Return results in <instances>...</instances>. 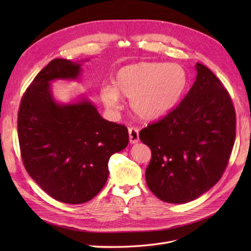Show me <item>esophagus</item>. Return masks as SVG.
<instances>
[{
    "label": "esophagus",
    "mask_w": 251,
    "mask_h": 251,
    "mask_svg": "<svg viewBox=\"0 0 251 251\" xmlns=\"http://www.w3.org/2000/svg\"><path fill=\"white\" fill-rule=\"evenodd\" d=\"M128 136H130L131 143H137L139 141V131L136 127L128 128Z\"/></svg>",
    "instance_id": "34e87169"
}]
</instances>
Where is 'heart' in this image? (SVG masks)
Wrapping results in <instances>:
<instances>
[{"instance_id":"b5f03b06","label":"heart","mask_w":251,"mask_h":251,"mask_svg":"<svg viewBox=\"0 0 251 251\" xmlns=\"http://www.w3.org/2000/svg\"><path fill=\"white\" fill-rule=\"evenodd\" d=\"M187 86L184 68L174 63L138 62L117 71L113 86L100 89V98L110 110L120 108L121 97L131 100L130 107L140 119H160L176 107Z\"/></svg>"}]
</instances>
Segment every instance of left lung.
<instances>
[{"label": "left lung", "mask_w": 251, "mask_h": 251, "mask_svg": "<svg viewBox=\"0 0 251 251\" xmlns=\"http://www.w3.org/2000/svg\"><path fill=\"white\" fill-rule=\"evenodd\" d=\"M194 85L178 107L142 128L151 159L146 180L157 198L181 204L206 193L221 179L235 137L230 96L207 67L197 63Z\"/></svg>", "instance_id": "1"}]
</instances>
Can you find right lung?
I'll return each instance as SVG.
<instances>
[{
  "label": "right lung",
  "instance_id": "right-lung-1",
  "mask_svg": "<svg viewBox=\"0 0 251 251\" xmlns=\"http://www.w3.org/2000/svg\"><path fill=\"white\" fill-rule=\"evenodd\" d=\"M82 62L51 60L26 90L18 118L29 176L52 198L68 204L93 199L107 182L110 157L128 143L127 128L103 119L85 95L69 103L53 96L51 82L77 80Z\"/></svg>",
  "mask_w": 251,
  "mask_h": 251
}]
</instances>
